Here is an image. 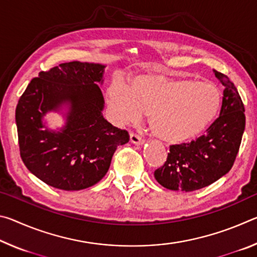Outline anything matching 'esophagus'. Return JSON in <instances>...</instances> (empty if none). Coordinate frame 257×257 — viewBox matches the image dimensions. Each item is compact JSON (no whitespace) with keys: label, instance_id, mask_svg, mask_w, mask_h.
Segmentation results:
<instances>
[{"label":"esophagus","instance_id":"obj_1","mask_svg":"<svg viewBox=\"0 0 257 257\" xmlns=\"http://www.w3.org/2000/svg\"><path fill=\"white\" fill-rule=\"evenodd\" d=\"M130 142H132L133 144H136V145L144 144V139H143L141 136H138V135L135 133L130 134Z\"/></svg>","mask_w":257,"mask_h":257}]
</instances>
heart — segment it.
I'll list each match as a JSON object with an SVG mask.
<instances>
[{
    "label": "heart",
    "instance_id": "1",
    "mask_svg": "<svg viewBox=\"0 0 257 257\" xmlns=\"http://www.w3.org/2000/svg\"><path fill=\"white\" fill-rule=\"evenodd\" d=\"M106 97L118 122H137L150 113L153 133L172 144L203 132L222 102L221 90L213 82L163 75L137 76L129 87L114 80L108 86Z\"/></svg>",
    "mask_w": 257,
    "mask_h": 257
}]
</instances>
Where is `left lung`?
<instances>
[{"mask_svg":"<svg viewBox=\"0 0 257 257\" xmlns=\"http://www.w3.org/2000/svg\"><path fill=\"white\" fill-rule=\"evenodd\" d=\"M214 73L224 86L219 118L195 141L170 146L167 161L154 171L164 188L198 190L219 180L234 163L245 130V107L233 82Z\"/></svg>","mask_w":257,"mask_h":257,"instance_id":"1","label":"left lung"}]
</instances>
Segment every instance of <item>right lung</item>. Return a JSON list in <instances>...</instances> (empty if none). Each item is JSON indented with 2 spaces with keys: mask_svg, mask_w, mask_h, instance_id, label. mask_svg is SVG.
<instances>
[{
  "mask_svg": "<svg viewBox=\"0 0 257 257\" xmlns=\"http://www.w3.org/2000/svg\"><path fill=\"white\" fill-rule=\"evenodd\" d=\"M104 66L61 63L33 78L16 108L20 156L28 170L46 185L81 190L102 179L116 147L129 142L127 130L103 118L104 99L97 84ZM71 104L67 123L50 132L41 122L46 111Z\"/></svg>",
  "mask_w": 257,
  "mask_h": 257,
  "instance_id": "obj_1",
  "label": "right lung"
}]
</instances>
